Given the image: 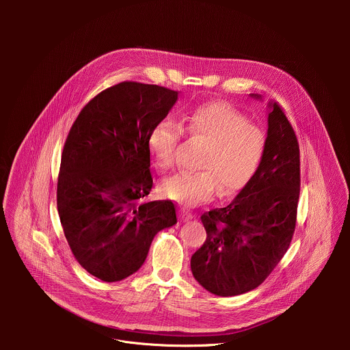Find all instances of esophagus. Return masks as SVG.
<instances>
[{
  "label": "esophagus",
  "mask_w": 350,
  "mask_h": 350,
  "mask_svg": "<svg viewBox=\"0 0 350 350\" xmlns=\"http://www.w3.org/2000/svg\"><path fill=\"white\" fill-rule=\"evenodd\" d=\"M180 217H181L183 221H187V220L193 219V215H192L189 211H187V209H181V211H180Z\"/></svg>",
  "instance_id": "34e87169"
}]
</instances>
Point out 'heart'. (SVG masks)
<instances>
[{"mask_svg": "<svg viewBox=\"0 0 350 350\" xmlns=\"http://www.w3.org/2000/svg\"><path fill=\"white\" fill-rule=\"evenodd\" d=\"M184 129L193 139L206 145L199 172H181L165 178L161 189L173 201L196 206L223 195H235L254 181L262 167L267 137L246 115L226 103H206L184 115ZM183 127L165 118L148 134V152L155 165L167 170L176 162Z\"/></svg>", "mask_w": 350, "mask_h": 350, "instance_id": "obj_1", "label": "heart"}]
</instances>
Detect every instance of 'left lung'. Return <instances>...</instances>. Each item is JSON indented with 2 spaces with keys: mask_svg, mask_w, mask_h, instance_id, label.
Segmentation results:
<instances>
[{
  "mask_svg": "<svg viewBox=\"0 0 350 350\" xmlns=\"http://www.w3.org/2000/svg\"><path fill=\"white\" fill-rule=\"evenodd\" d=\"M269 107L267 148L256 177L230 205L201 216L206 241L192 255L191 270L199 284L219 296L258 288L280 263L295 232L299 142L282 108L277 103Z\"/></svg>",
  "mask_w": 350,
  "mask_h": 350,
  "instance_id": "1",
  "label": "left lung"
}]
</instances>
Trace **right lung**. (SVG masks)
Returning <instances> with one entry per match:
<instances>
[{
	"mask_svg": "<svg viewBox=\"0 0 350 350\" xmlns=\"http://www.w3.org/2000/svg\"><path fill=\"white\" fill-rule=\"evenodd\" d=\"M178 91L122 81L94 96L62 151L57 206L72 254L105 282L135 273L154 237L177 223L172 201L142 202L152 188L148 134Z\"/></svg>",
	"mask_w": 350,
	"mask_h": 350,
	"instance_id": "obj_1",
	"label": "right lung"
}]
</instances>
